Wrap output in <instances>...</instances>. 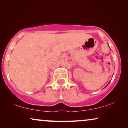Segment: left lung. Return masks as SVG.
I'll return each mask as SVG.
<instances>
[{
    "label": "left lung",
    "mask_w": 128,
    "mask_h": 128,
    "mask_svg": "<svg viewBox=\"0 0 128 128\" xmlns=\"http://www.w3.org/2000/svg\"><path fill=\"white\" fill-rule=\"evenodd\" d=\"M109 83H110V82H109Z\"/></svg>",
    "instance_id": "left-lung-1"
}]
</instances>
